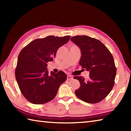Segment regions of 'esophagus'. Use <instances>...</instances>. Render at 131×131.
<instances>
[{
  "label": "esophagus",
  "instance_id": "34e87169",
  "mask_svg": "<svg viewBox=\"0 0 131 131\" xmlns=\"http://www.w3.org/2000/svg\"><path fill=\"white\" fill-rule=\"evenodd\" d=\"M73 79V77L70 75H68L67 76V79L68 80H72Z\"/></svg>",
  "mask_w": 131,
  "mask_h": 131
}]
</instances>
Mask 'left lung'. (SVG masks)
Wrapping results in <instances>:
<instances>
[{
	"label": "left lung",
	"instance_id": "8db88e82",
	"mask_svg": "<svg viewBox=\"0 0 131 131\" xmlns=\"http://www.w3.org/2000/svg\"><path fill=\"white\" fill-rule=\"evenodd\" d=\"M70 39L80 49L79 64L83 70L90 72L87 80L82 76L74 77L80 83L75 94L85 102H99L107 96L114 86L116 68L113 57L107 48L96 39L84 35Z\"/></svg>",
	"mask_w": 131,
	"mask_h": 131
}]
</instances>
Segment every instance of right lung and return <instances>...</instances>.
Segmentation results:
<instances>
[{
  "label": "right lung",
  "mask_w": 131,
  "mask_h": 131,
  "mask_svg": "<svg viewBox=\"0 0 131 131\" xmlns=\"http://www.w3.org/2000/svg\"><path fill=\"white\" fill-rule=\"evenodd\" d=\"M70 37L49 36L36 39L19 53L15 79L21 93L30 102L39 105L52 100L59 86L66 81L67 76L62 71L49 73L47 63L53 61L58 48Z\"/></svg>",
  "instance_id": "1"
}]
</instances>
